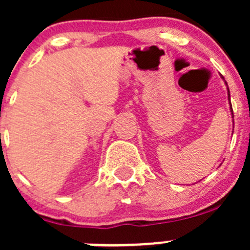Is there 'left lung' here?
Wrapping results in <instances>:
<instances>
[{"label":"left lung","instance_id":"1","mask_svg":"<svg viewBox=\"0 0 250 250\" xmlns=\"http://www.w3.org/2000/svg\"><path fill=\"white\" fill-rule=\"evenodd\" d=\"M224 78V77H223ZM226 83V82H225ZM226 85H228V83H226ZM228 94H229V100H230V89H229L228 88ZM231 112H232V115H233V111H232V106H231ZM233 117V116H232Z\"/></svg>","mask_w":250,"mask_h":250}]
</instances>
